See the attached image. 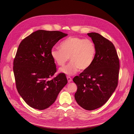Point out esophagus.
Wrapping results in <instances>:
<instances>
[{"instance_id":"esophagus-1","label":"esophagus","mask_w":134,"mask_h":134,"mask_svg":"<svg viewBox=\"0 0 134 134\" xmlns=\"http://www.w3.org/2000/svg\"><path fill=\"white\" fill-rule=\"evenodd\" d=\"M67 79H68V82H71L72 81V79L70 77H67Z\"/></svg>"}]
</instances>
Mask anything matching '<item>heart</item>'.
<instances>
[{
    "instance_id": "b5f03b06",
    "label": "heart",
    "mask_w": 134,
    "mask_h": 134,
    "mask_svg": "<svg viewBox=\"0 0 134 134\" xmlns=\"http://www.w3.org/2000/svg\"><path fill=\"white\" fill-rule=\"evenodd\" d=\"M60 47L52 48L51 55L60 66L63 65L70 57V63L59 70L68 75L75 74L78 69L84 71L89 69L96 57V45L89 39L70 37L63 41Z\"/></svg>"
}]
</instances>
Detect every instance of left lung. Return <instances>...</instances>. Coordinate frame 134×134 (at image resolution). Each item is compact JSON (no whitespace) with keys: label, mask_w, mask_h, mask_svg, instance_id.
<instances>
[{"label":"left lung","mask_w":134,"mask_h":134,"mask_svg":"<svg viewBox=\"0 0 134 134\" xmlns=\"http://www.w3.org/2000/svg\"><path fill=\"white\" fill-rule=\"evenodd\" d=\"M96 47V55L91 66L73 78L77 86L75 98L77 104L88 110L104 105L118 85L119 59L114 44L99 34H87Z\"/></svg>","instance_id":"left-lung-1"}]
</instances>
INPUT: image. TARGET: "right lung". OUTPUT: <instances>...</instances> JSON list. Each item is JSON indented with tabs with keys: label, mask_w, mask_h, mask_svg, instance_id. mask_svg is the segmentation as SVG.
Instances as JSON below:
<instances>
[{
	"label": "right lung",
	"mask_w": 134,
	"mask_h": 134,
	"mask_svg": "<svg viewBox=\"0 0 134 134\" xmlns=\"http://www.w3.org/2000/svg\"><path fill=\"white\" fill-rule=\"evenodd\" d=\"M68 34L58 31L37 30L20 43L13 62V72L19 95L31 107L44 110L51 106L68 83L65 74L56 72L51 50Z\"/></svg>",
	"instance_id": "right-lung-1"
}]
</instances>
